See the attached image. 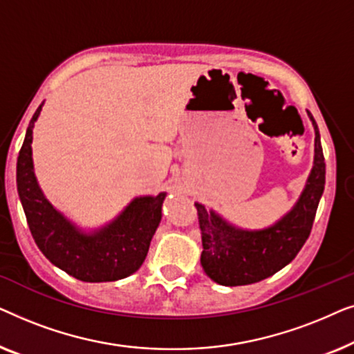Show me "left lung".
I'll return each mask as SVG.
<instances>
[{
    "instance_id": "8db88e82",
    "label": "left lung",
    "mask_w": 354,
    "mask_h": 354,
    "mask_svg": "<svg viewBox=\"0 0 354 354\" xmlns=\"http://www.w3.org/2000/svg\"><path fill=\"white\" fill-rule=\"evenodd\" d=\"M314 127V161L301 195L287 214L264 229H243L224 219L214 209L195 203L201 229V266L216 283L225 287L250 285L279 272L292 263L311 234L319 201L326 185L321 135Z\"/></svg>"
}]
</instances>
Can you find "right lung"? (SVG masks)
I'll list each match as a JSON object with an SVG mask.
<instances>
[{"mask_svg": "<svg viewBox=\"0 0 354 354\" xmlns=\"http://www.w3.org/2000/svg\"><path fill=\"white\" fill-rule=\"evenodd\" d=\"M43 103L28 124L17 158V192L33 240L46 259L82 282H114L137 272L162 217L167 193L135 196L113 221L82 229L38 185L32 158L33 127Z\"/></svg>", "mask_w": 354, "mask_h": 354, "instance_id": "right-lung-1", "label": "right lung"}]
</instances>
